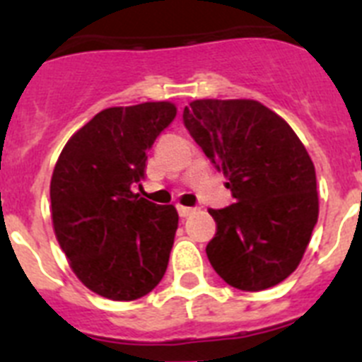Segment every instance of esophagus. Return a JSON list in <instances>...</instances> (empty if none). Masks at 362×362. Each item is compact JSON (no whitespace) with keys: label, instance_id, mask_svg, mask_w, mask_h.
I'll return each instance as SVG.
<instances>
[{"label":"esophagus","instance_id":"obj_1","mask_svg":"<svg viewBox=\"0 0 362 362\" xmlns=\"http://www.w3.org/2000/svg\"><path fill=\"white\" fill-rule=\"evenodd\" d=\"M177 212H179V216H181V217H188V216H192V214L196 212V209H192V206H181V204H179Z\"/></svg>","mask_w":362,"mask_h":362}]
</instances>
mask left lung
Wrapping results in <instances>:
<instances>
[{"label": "left lung", "mask_w": 362, "mask_h": 362, "mask_svg": "<svg viewBox=\"0 0 362 362\" xmlns=\"http://www.w3.org/2000/svg\"><path fill=\"white\" fill-rule=\"evenodd\" d=\"M183 121L228 179L233 203L210 209L217 232L206 245L230 286L259 292L299 267L319 216L315 168L290 124L254 99H197Z\"/></svg>", "instance_id": "1"}]
</instances>
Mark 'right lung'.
I'll return each instance as SVG.
<instances>
[{
  "mask_svg": "<svg viewBox=\"0 0 362 362\" xmlns=\"http://www.w3.org/2000/svg\"><path fill=\"white\" fill-rule=\"evenodd\" d=\"M175 112L168 101L101 110L57 159L50 181L54 232L74 274L98 296L139 299L165 276L177 210L132 188L145 179L146 152Z\"/></svg>",
  "mask_w": 362,
  "mask_h": 362,
  "instance_id": "obj_1",
  "label": "right lung"
}]
</instances>
